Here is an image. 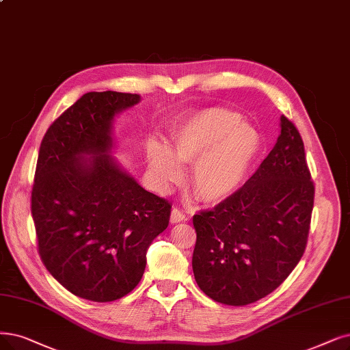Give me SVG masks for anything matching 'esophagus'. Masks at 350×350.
<instances>
[{"label": "esophagus", "instance_id": "1", "mask_svg": "<svg viewBox=\"0 0 350 350\" xmlns=\"http://www.w3.org/2000/svg\"><path fill=\"white\" fill-rule=\"evenodd\" d=\"M185 219H187V215H185V213L183 211V209H179V208H174L172 209V213H171V222L172 224L185 221Z\"/></svg>", "mask_w": 350, "mask_h": 350}]
</instances>
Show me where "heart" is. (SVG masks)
Segmentation results:
<instances>
[{
    "label": "heart",
    "instance_id": "obj_1",
    "mask_svg": "<svg viewBox=\"0 0 350 350\" xmlns=\"http://www.w3.org/2000/svg\"><path fill=\"white\" fill-rule=\"evenodd\" d=\"M241 116L228 107H205L187 116L172 132L170 149L148 145L146 157L153 183L167 189L192 163L189 185L205 204H218L240 188L253 163L260 137L256 129L240 123Z\"/></svg>",
    "mask_w": 350,
    "mask_h": 350
}]
</instances>
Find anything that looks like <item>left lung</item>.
I'll list each match as a JSON object with an SVG mask.
<instances>
[{
	"label": "left lung",
	"mask_w": 350,
	"mask_h": 350,
	"mask_svg": "<svg viewBox=\"0 0 350 350\" xmlns=\"http://www.w3.org/2000/svg\"><path fill=\"white\" fill-rule=\"evenodd\" d=\"M280 128L254 175L192 218L195 282L218 303L245 306L270 295L306 250L314 185L297 128L286 116Z\"/></svg>",
	"instance_id": "8db88e82"
}]
</instances>
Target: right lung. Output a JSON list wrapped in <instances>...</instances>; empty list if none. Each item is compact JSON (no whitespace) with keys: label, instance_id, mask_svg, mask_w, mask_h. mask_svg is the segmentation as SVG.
Returning a JSON list of instances; mask_svg holds the SVG:
<instances>
[{"label":"right lung","instance_id":"obj_1","mask_svg":"<svg viewBox=\"0 0 350 350\" xmlns=\"http://www.w3.org/2000/svg\"><path fill=\"white\" fill-rule=\"evenodd\" d=\"M141 96L90 92L47 129L31 191L38 253L63 287L106 303L131 293L146 251L170 224L171 204L111 158L113 119Z\"/></svg>","mask_w":350,"mask_h":350}]
</instances>
